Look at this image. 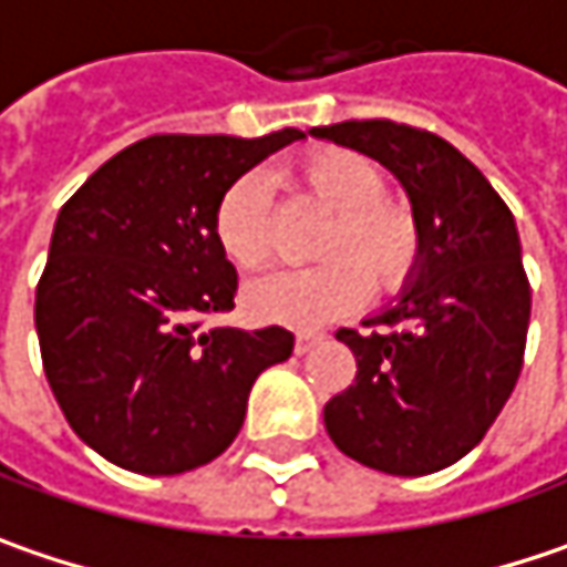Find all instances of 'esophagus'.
Here are the masks:
<instances>
[{
    "label": "esophagus",
    "mask_w": 567,
    "mask_h": 567,
    "mask_svg": "<svg viewBox=\"0 0 567 567\" xmlns=\"http://www.w3.org/2000/svg\"><path fill=\"white\" fill-rule=\"evenodd\" d=\"M316 344H322V336H312V332H306V336H297V354H306V351H312Z\"/></svg>",
    "instance_id": "34e87169"
}]
</instances>
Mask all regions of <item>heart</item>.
Returning <instances> with one entry per match:
<instances>
[{
  "mask_svg": "<svg viewBox=\"0 0 567 567\" xmlns=\"http://www.w3.org/2000/svg\"><path fill=\"white\" fill-rule=\"evenodd\" d=\"M306 189L332 209L319 255H336L303 270H277L245 287V312L267 326L312 332L368 297V278L396 290L420 261V228L406 206L381 196L384 174L364 154L326 147L300 167ZM223 255L241 270H258L274 251L270 183L251 171L228 183L213 216Z\"/></svg>",
  "mask_w": 567,
  "mask_h": 567,
  "instance_id": "b5f03b06",
  "label": "heart"
}]
</instances>
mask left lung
<instances>
[{
    "label": "left lung",
    "instance_id": "8db88e82",
    "mask_svg": "<svg viewBox=\"0 0 567 567\" xmlns=\"http://www.w3.org/2000/svg\"><path fill=\"white\" fill-rule=\"evenodd\" d=\"M378 161L403 186L420 261L371 319L339 332L354 384L322 410L326 432L361 465L420 477L455 465L509 400L529 329V284L513 213L458 147L386 118L309 128Z\"/></svg>",
    "mask_w": 567,
    "mask_h": 567
}]
</instances>
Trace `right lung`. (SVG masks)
Returning <instances> with one entry per match:
<instances>
[{
  "label": "right lung",
  "mask_w": 567,
  "mask_h": 567,
  "mask_svg": "<svg viewBox=\"0 0 567 567\" xmlns=\"http://www.w3.org/2000/svg\"><path fill=\"white\" fill-rule=\"evenodd\" d=\"M303 132L154 135L118 151L58 213L34 326L70 429L138 474L209 465L235 442L258 374L293 336L203 329L235 306L238 274L213 216L228 183Z\"/></svg>",
  "instance_id": "right-lung-1"
}]
</instances>
